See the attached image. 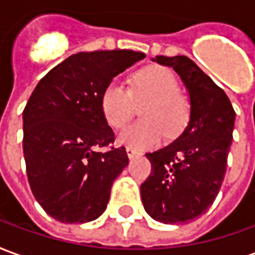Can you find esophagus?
Instances as JSON below:
<instances>
[{
	"instance_id": "obj_1",
	"label": "esophagus",
	"mask_w": 255,
	"mask_h": 255,
	"mask_svg": "<svg viewBox=\"0 0 255 255\" xmlns=\"http://www.w3.org/2000/svg\"><path fill=\"white\" fill-rule=\"evenodd\" d=\"M126 151H127V155L129 157V158H133V157H136V155L139 154L136 150L131 149V147H127V149H126Z\"/></svg>"
}]
</instances>
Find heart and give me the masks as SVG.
<instances>
[{
	"label": "heart",
	"instance_id": "heart-1",
	"mask_svg": "<svg viewBox=\"0 0 255 255\" xmlns=\"http://www.w3.org/2000/svg\"><path fill=\"white\" fill-rule=\"evenodd\" d=\"M169 68L151 65L132 76L129 89L117 80L106 84L101 95V112L106 123L122 129L142 105L143 117L119 136V142L135 150L153 149L162 139L176 138L190 120V101L177 90Z\"/></svg>",
	"mask_w": 255,
	"mask_h": 255
}]
</instances>
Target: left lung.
<instances>
[{"label":"left lung","instance_id":"obj_1","mask_svg":"<svg viewBox=\"0 0 255 255\" xmlns=\"http://www.w3.org/2000/svg\"><path fill=\"white\" fill-rule=\"evenodd\" d=\"M172 67L190 94V122L179 138L147 153L150 176L140 186L144 210L164 224L198 219L213 203L224 180L235 111L230 98L186 56H155Z\"/></svg>","mask_w":255,"mask_h":255}]
</instances>
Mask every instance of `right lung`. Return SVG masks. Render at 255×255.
I'll return each instance as SVG.
<instances>
[{
	"instance_id": "obj_1",
	"label": "right lung",
	"mask_w": 255,
	"mask_h": 255,
	"mask_svg": "<svg viewBox=\"0 0 255 255\" xmlns=\"http://www.w3.org/2000/svg\"><path fill=\"white\" fill-rule=\"evenodd\" d=\"M133 50L72 54L36 84L23 111V151L31 191L61 223H87L105 212L111 188L128 165L126 147L101 112L105 86L143 60ZM100 147H111L104 153Z\"/></svg>"
}]
</instances>
